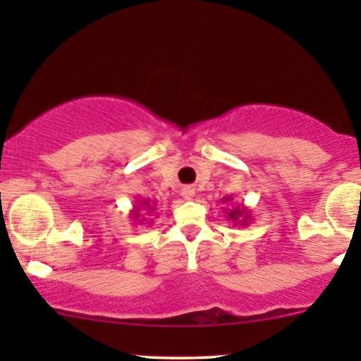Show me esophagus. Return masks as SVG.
<instances>
[{"instance_id": "esophagus-1", "label": "esophagus", "mask_w": 361, "mask_h": 361, "mask_svg": "<svg viewBox=\"0 0 361 361\" xmlns=\"http://www.w3.org/2000/svg\"><path fill=\"white\" fill-rule=\"evenodd\" d=\"M181 195H183V198H193V195H195V190L192 188V186H185L183 190H181Z\"/></svg>"}]
</instances>
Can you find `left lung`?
<instances>
[{"label":"left lung","instance_id":"obj_1","mask_svg":"<svg viewBox=\"0 0 361 361\" xmlns=\"http://www.w3.org/2000/svg\"><path fill=\"white\" fill-rule=\"evenodd\" d=\"M222 204H231L227 205V209H224V212L227 215V221L233 222L234 226H247L251 222V214L244 204H234V198L231 195L222 198Z\"/></svg>","mask_w":361,"mask_h":361}]
</instances>
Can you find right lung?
<instances>
[{"label": "right lung", "mask_w": 361, "mask_h": 361, "mask_svg": "<svg viewBox=\"0 0 361 361\" xmlns=\"http://www.w3.org/2000/svg\"><path fill=\"white\" fill-rule=\"evenodd\" d=\"M135 204L137 205H134V209L130 210V217L134 219L135 222H139V224H142V222H146V224H151V221H146V215H152V212H156V204L154 202H151V200H137L135 202Z\"/></svg>", "instance_id": "right-lung-1"}]
</instances>
